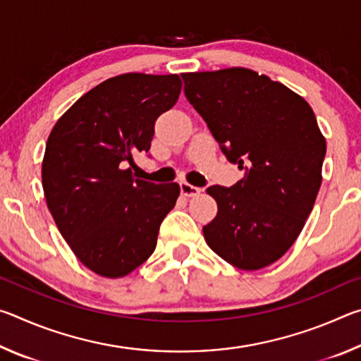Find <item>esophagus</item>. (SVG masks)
<instances>
[{
	"label": "esophagus",
	"instance_id": "34e87169",
	"mask_svg": "<svg viewBox=\"0 0 361 361\" xmlns=\"http://www.w3.org/2000/svg\"><path fill=\"white\" fill-rule=\"evenodd\" d=\"M180 191H181L183 195H186V197H194V195L200 194V191H202V189L197 188V186L189 185V183H186V181H181L180 183Z\"/></svg>",
	"mask_w": 361,
	"mask_h": 361
}]
</instances>
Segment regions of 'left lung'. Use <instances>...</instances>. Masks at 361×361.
<instances>
[{"mask_svg": "<svg viewBox=\"0 0 361 361\" xmlns=\"http://www.w3.org/2000/svg\"><path fill=\"white\" fill-rule=\"evenodd\" d=\"M185 95L223 154L245 175L207 189L218 204L204 226L209 247L256 271L286 253L312 212L326 142L315 114L286 85L247 68L185 73Z\"/></svg>", "mask_w": 361, "mask_h": 361, "instance_id": "left-lung-1", "label": "left lung"}]
</instances>
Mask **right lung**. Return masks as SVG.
Here are the masks:
<instances>
[{
  "label": "right lung",
  "mask_w": 361,
  "mask_h": 361,
  "mask_svg": "<svg viewBox=\"0 0 361 361\" xmlns=\"http://www.w3.org/2000/svg\"><path fill=\"white\" fill-rule=\"evenodd\" d=\"M178 75L127 73L82 95L54 126L42 189L56 224L85 267L118 279L154 252L178 183L135 178L133 154L148 152L156 119L178 100Z\"/></svg>",
  "instance_id": "add662e5"
}]
</instances>
